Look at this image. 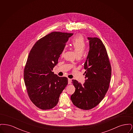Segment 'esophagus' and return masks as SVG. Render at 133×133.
I'll return each instance as SVG.
<instances>
[{
  "label": "esophagus",
  "instance_id": "esophagus-1",
  "mask_svg": "<svg viewBox=\"0 0 133 133\" xmlns=\"http://www.w3.org/2000/svg\"><path fill=\"white\" fill-rule=\"evenodd\" d=\"M68 84H70L71 83V82H72L71 79H69V78H68Z\"/></svg>",
  "mask_w": 133,
  "mask_h": 133
}]
</instances>
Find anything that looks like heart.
<instances>
[{
	"instance_id": "1",
	"label": "heart",
	"mask_w": 133,
	"mask_h": 133,
	"mask_svg": "<svg viewBox=\"0 0 133 133\" xmlns=\"http://www.w3.org/2000/svg\"><path fill=\"white\" fill-rule=\"evenodd\" d=\"M71 45L74 48L77 56H81L86 48V42L82 35H77L73 38L71 42ZM65 51L64 48L61 53V56H63Z\"/></svg>"
}]
</instances>
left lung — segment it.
Segmentation results:
<instances>
[{
  "label": "left lung",
  "mask_w": 133,
  "mask_h": 133,
  "mask_svg": "<svg viewBox=\"0 0 133 133\" xmlns=\"http://www.w3.org/2000/svg\"><path fill=\"white\" fill-rule=\"evenodd\" d=\"M89 51L84 63L85 82L81 84L76 80L72 83L75 91L71 100L77 107L90 110L98 105L104 98L109 87L111 66L106 48L97 37H88Z\"/></svg>",
  "instance_id": "obj_1"
}]
</instances>
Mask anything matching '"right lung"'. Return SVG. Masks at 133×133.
Returning a JSON list of instances; mask_svg holds the SVG:
<instances>
[{
    "instance_id": "add662e5",
    "label": "right lung",
    "mask_w": 133,
    "mask_h": 133,
    "mask_svg": "<svg viewBox=\"0 0 133 133\" xmlns=\"http://www.w3.org/2000/svg\"><path fill=\"white\" fill-rule=\"evenodd\" d=\"M73 34L51 32L37 41L29 54L24 70V83L30 100L39 109L56 106L68 84L67 77H59L52 71Z\"/></svg>"
}]
</instances>
